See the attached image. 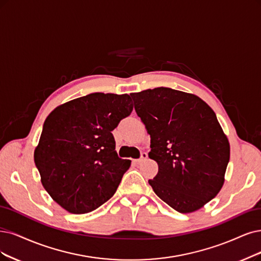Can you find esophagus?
Returning a JSON list of instances; mask_svg holds the SVG:
<instances>
[{
  "label": "esophagus",
  "mask_w": 261,
  "mask_h": 261,
  "mask_svg": "<svg viewBox=\"0 0 261 261\" xmlns=\"http://www.w3.org/2000/svg\"><path fill=\"white\" fill-rule=\"evenodd\" d=\"M147 157H148V156H147V153L143 151V152H141V157H140L139 159H136L134 161H136L137 163H140V162H142L143 160H146V159H147Z\"/></svg>",
  "instance_id": "obj_1"
}]
</instances>
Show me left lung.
Masks as SVG:
<instances>
[{"instance_id":"1","label":"left lung","mask_w":261,"mask_h":261,"mask_svg":"<svg viewBox=\"0 0 261 261\" xmlns=\"http://www.w3.org/2000/svg\"><path fill=\"white\" fill-rule=\"evenodd\" d=\"M158 163L149 185L179 213H191L224 185L230 145L216 114L195 94L166 87L130 94Z\"/></svg>"}]
</instances>
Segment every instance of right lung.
Masks as SVG:
<instances>
[{"label": "right lung", "mask_w": 261, "mask_h": 261, "mask_svg": "<svg viewBox=\"0 0 261 261\" xmlns=\"http://www.w3.org/2000/svg\"><path fill=\"white\" fill-rule=\"evenodd\" d=\"M133 110L129 94L95 92L66 102L46 118L34 162L49 196L73 214L110 200L131 165L112 131Z\"/></svg>", "instance_id": "add662e5"}]
</instances>
